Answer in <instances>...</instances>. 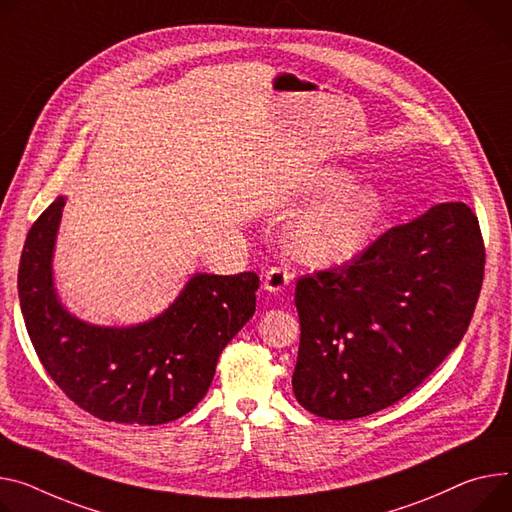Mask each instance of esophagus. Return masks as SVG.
<instances>
[{
    "instance_id": "obj_1",
    "label": "esophagus",
    "mask_w": 512,
    "mask_h": 512,
    "mask_svg": "<svg viewBox=\"0 0 512 512\" xmlns=\"http://www.w3.org/2000/svg\"><path fill=\"white\" fill-rule=\"evenodd\" d=\"M291 281V272L283 266H272L270 270H266L264 274V289L268 293H279L283 291Z\"/></svg>"
}]
</instances>
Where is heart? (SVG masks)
<instances>
[{
  "mask_svg": "<svg viewBox=\"0 0 512 512\" xmlns=\"http://www.w3.org/2000/svg\"><path fill=\"white\" fill-rule=\"evenodd\" d=\"M352 184V174L330 170L311 186L313 196H326ZM379 215L373 188H349L303 211L287 229V250L305 266H332L357 256Z\"/></svg>",
  "mask_w": 512,
  "mask_h": 512,
  "instance_id": "obj_1",
  "label": "heart"
}]
</instances>
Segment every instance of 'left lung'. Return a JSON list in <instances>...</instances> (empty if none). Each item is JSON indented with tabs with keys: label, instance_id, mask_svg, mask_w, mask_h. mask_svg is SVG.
<instances>
[{
	"label": "left lung",
	"instance_id": "8db88e82",
	"mask_svg": "<svg viewBox=\"0 0 512 512\" xmlns=\"http://www.w3.org/2000/svg\"><path fill=\"white\" fill-rule=\"evenodd\" d=\"M484 262L478 217L455 201L387 229L340 268L301 277L297 402L352 420L408 396L461 342Z\"/></svg>",
	"mask_w": 512,
	"mask_h": 512
}]
</instances>
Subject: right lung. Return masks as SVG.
<instances>
[{
	"label": "right lung",
	"mask_w": 512,
	"mask_h": 512,
	"mask_svg": "<svg viewBox=\"0 0 512 512\" xmlns=\"http://www.w3.org/2000/svg\"><path fill=\"white\" fill-rule=\"evenodd\" d=\"M57 199L34 221L18 268L30 342L65 396L108 422L155 426L188 414L215 375L221 350L256 311V272H196L160 316L135 326H96L73 316L53 281L65 207Z\"/></svg>",
	"instance_id": "add662e5"
}]
</instances>
